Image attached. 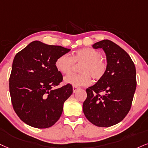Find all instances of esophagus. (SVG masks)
I'll list each match as a JSON object with an SVG mask.
<instances>
[{"instance_id":"esophagus-1","label":"esophagus","mask_w":148,"mask_h":148,"mask_svg":"<svg viewBox=\"0 0 148 148\" xmlns=\"http://www.w3.org/2000/svg\"><path fill=\"white\" fill-rule=\"evenodd\" d=\"M78 89H79V88L77 86H73V92H75Z\"/></svg>"}]
</instances>
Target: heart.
I'll return each instance as SVG.
<instances>
[{"instance_id": "1", "label": "heart", "mask_w": 148, "mask_h": 148, "mask_svg": "<svg viewBox=\"0 0 148 148\" xmlns=\"http://www.w3.org/2000/svg\"><path fill=\"white\" fill-rule=\"evenodd\" d=\"M74 62L83 63L80 68L81 74H71L64 78V82L73 86H85L92 82L91 77L95 79H99L105 74L107 69L106 62L102 59L101 53L90 48L77 50L69 56L64 54L56 60V69L59 72L68 75L72 71Z\"/></svg>"}]
</instances>
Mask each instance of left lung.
Instances as JSON below:
<instances>
[{
	"label": "left lung",
	"mask_w": 148,
	"mask_h": 148,
	"mask_svg": "<svg viewBox=\"0 0 148 148\" xmlns=\"http://www.w3.org/2000/svg\"><path fill=\"white\" fill-rule=\"evenodd\" d=\"M106 56L105 74L87 88L83 112L89 121L99 127H110L121 121L130 110L136 87V69L128 54L108 40L97 42ZM103 92V96L100 93Z\"/></svg>",
	"instance_id": "8db88e82"
}]
</instances>
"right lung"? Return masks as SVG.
Returning <instances> with one entry per match:
<instances>
[{
    "label": "right lung",
    "instance_id": "obj_1",
    "mask_svg": "<svg viewBox=\"0 0 148 148\" xmlns=\"http://www.w3.org/2000/svg\"><path fill=\"white\" fill-rule=\"evenodd\" d=\"M70 51L36 40L14 57L10 77L11 99L14 111L26 124L47 128L60 119L73 87L68 84L53 89L63 79L55 63Z\"/></svg>",
    "mask_w": 148,
    "mask_h": 148
}]
</instances>
